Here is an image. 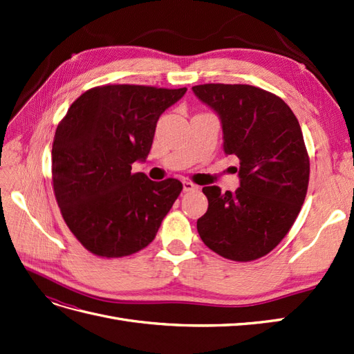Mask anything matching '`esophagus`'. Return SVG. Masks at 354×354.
Segmentation results:
<instances>
[{"label": "esophagus", "mask_w": 354, "mask_h": 354, "mask_svg": "<svg viewBox=\"0 0 354 354\" xmlns=\"http://www.w3.org/2000/svg\"><path fill=\"white\" fill-rule=\"evenodd\" d=\"M183 190L185 192H195V190H198V186L195 183H192V181L186 180V181H183Z\"/></svg>", "instance_id": "esophagus-1"}]
</instances>
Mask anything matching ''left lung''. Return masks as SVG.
Instances as JSON below:
<instances>
[{"mask_svg": "<svg viewBox=\"0 0 354 354\" xmlns=\"http://www.w3.org/2000/svg\"><path fill=\"white\" fill-rule=\"evenodd\" d=\"M194 93L223 124L224 152L239 159L241 186L221 194L202 189L208 209L198 233L209 250L232 261H252L274 250L304 203L310 159L291 108L248 84H202Z\"/></svg>", "mask_w": 354, "mask_h": 354, "instance_id": "left-lung-1", "label": "left lung"}]
</instances>
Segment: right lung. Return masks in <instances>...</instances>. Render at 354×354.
Instances as JSON below:
<instances>
[{"instance_id":"1","label":"right lung","mask_w":354,"mask_h":354,"mask_svg":"<svg viewBox=\"0 0 354 354\" xmlns=\"http://www.w3.org/2000/svg\"><path fill=\"white\" fill-rule=\"evenodd\" d=\"M186 90L99 85L81 94L59 122L53 190L69 230L91 254L120 259L155 239L183 185L152 181L131 165L146 159L159 116Z\"/></svg>"}]
</instances>
